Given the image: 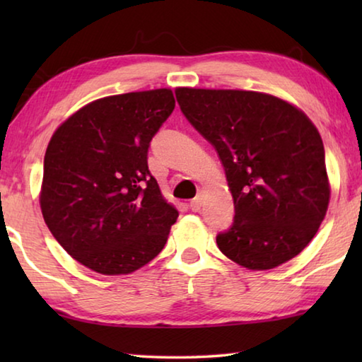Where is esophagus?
Here are the masks:
<instances>
[{"instance_id": "34e87169", "label": "esophagus", "mask_w": 362, "mask_h": 362, "mask_svg": "<svg viewBox=\"0 0 362 362\" xmlns=\"http://www.w3.org/2000/svg\"><path fill=\"white\" fill-rule=\"evenodd\" d=\"M201 204H203V198H201V194H198L196 198L189 201V209L193 212H198L201 209Z\"/></svg>"}]
</instances>
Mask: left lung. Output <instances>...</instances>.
<instances>
[{
  "label": "left lung",
  "mask_w": 362,
  "mask_h": 362,
  "mask_svg": "<svg viewBox=\"0 0 362 362\" xmlns=\"http://www.w3.org/2000/svg\"><path fill=\"white\" fill-rule=\"evenodd\" d=\"M182 113L216 148L235 203L217 246L249 269H272L308 246L330 188L320 132L278 97L235 89L175 90Z\"/></svg>",
  "instance_id": "obj_1"
}]
</instances>
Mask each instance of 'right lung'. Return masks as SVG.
<instances>
[{"label": "right lung", "mask_w": 362, "mask_h": 362, "mask_svg": "<svg viewBox=\"0 0 362 362\" xmlns=\"http://www.w3.org/2000/svg\"><path fill=\"white\" fill-rule=\"evenodd\" d=\"M174 107L170 89L103 97L71 115L47 145L42 217L60 246L93 272H136L168 241L179 212L146 159Z\"/></svg>", "instance_id": "1"}]
</instances>
